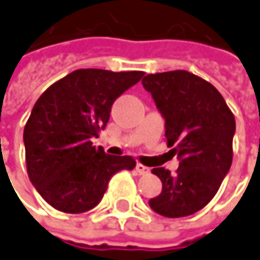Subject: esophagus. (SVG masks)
Masks as SVG:
<instances>
[{"mask_svg": "<svg viewBox=\"0 0 260 260\" xmlns=\"http://www.w3.org/2000/svg\"><path fill=\"white\" fill-rule=\"evenodd\" d=\"M136 170H137V173H139V175H147V173H150V169H149V167L143 166V165H140V163L136 166Z\"/></svg>", "mask_w": 260, "mask_h": 260, "instance_id": "esophagus-1", "label": "esophagus"}]
</instances>
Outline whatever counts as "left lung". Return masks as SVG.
<instances>
[{"label": "left lung", "instance_id": "left-lung-1", "mask_svg": "<svg viewBox=\"0 0 260 260\" xmlns=\"http://www.w3.org/2000/svg\"><path fill=\"white\" fill-rule=\"evenodd\" d=\"M142 83L165 118L167 144L179 158L175 175L165 167L151 170L163 189L149 205L166 217L193 215L213 199L229 173L235 117L222 94L189 71L147 74Z\"/></svg>", "mask_w": 260, "mask_h": 260}]
</instances>
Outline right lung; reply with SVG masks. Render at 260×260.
<instances>
[{"label":"right lung","instance_id":"obj_1","mask_svg":"<svg viewBox=\"0 0 260 260\" xmlns=\"http://www.w3.org/2000/svg\"><path fill=\"white\" fill-rule=\"evenodd\" d=\"M143 76L76 70L40 95L24 128L25 161L31 183L54 209L87 212L100 203L111 176L134 169L133 157L106 154L91 140L107 126L113 103Z\"/></svg>","mask_w":260,"mask_h":260}]
</instances>
